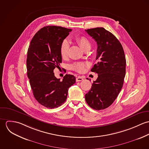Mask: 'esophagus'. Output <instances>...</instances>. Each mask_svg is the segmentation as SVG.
Instances as JSON below:
<instances>
[{"instance_id":"1","label":"esophagus","mask_w":149,"mask_h":149,"mask_svg":"<svg viewBox=\"0 0 149 149\" xmlns=\"http://www.w3.org/2000/svg\"><path fill=\"white\" fill-rule=\"evenodd\" d=\"M76 81H81L83 80V78L82 77L79 76V77H77L76 78Z\"/></svg>"}]
</instances>
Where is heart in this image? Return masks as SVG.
<instances>
[{"mask_svg":"<svg viewBox=\"0 0 149 149\" xmlns=\"http://www.w3.org/2000/svg\"><path fill=\"white\" fill-rule=\"evenodd\" d=\"M75 40L84 50L88 49H90L91 46V42L84 36H77L76 37ZM69 47V42L67 40H65L61 42L60 47V54L63 58L67 57L68 55ZM85 67L86 64L83 62H76L72 64L70 66V68L72 70L79 73L83 72L85 70Z\"/></svg>","mask_w":149,"mask_h":149,"instance_id":"heart-1","label":"heart"}]
</instances>
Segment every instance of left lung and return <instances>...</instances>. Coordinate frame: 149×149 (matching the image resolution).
<instances>
[{
	"label": "left lung",
	"mask_w": 149,
	"mask_h": 149,
	"mask_svg": "<svg viewBox=\"0 0 149 149\" xmlns=\"http://www.w3.org/2000/svg\"><path fill=\"white\" fill-rule=\"evenodd\" d=\"M97 42V63L91 72L98 74L85 100L94 109H104L116 99L123 85L126 60L121 43L116 37L103 27L85 30Z\"/></svg>",
	"instance_id": "1"
}]
</instances>
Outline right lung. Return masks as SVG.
<instances>
[{"instance_id": "add662e5", "label": "right lung", "mask_w": 149, "mask_h": 149, "mask_svg": "<svg viewBox=\"0 0 149 149\" xmlns=\"http://www.w3.org/2000/svg\"><path fill=\"white\" fill-rule=\"evenodd\" d=\"M71 31L61 26L43 27L34 35L27 50V74L33 95L46 108L63 104L69 88L76 83L73 75L66 74L61 81L53 72L62 63L60 45Z\"/></svg>"}]
</instances>
